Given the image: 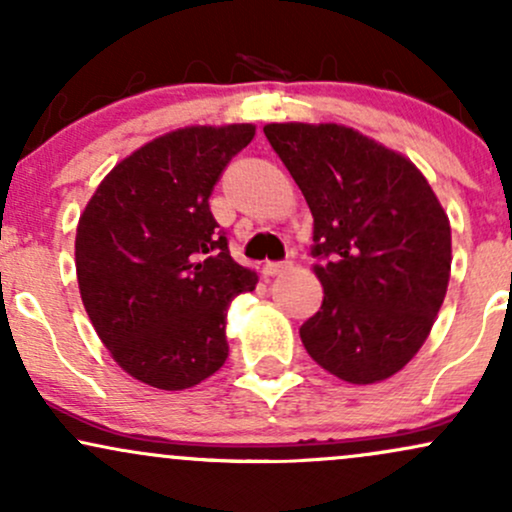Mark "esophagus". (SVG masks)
<instances>
[{
    "instance_id": "1",
    "label": "esophagus",
    "mask_w": 512,
    "mask_h": 512,
    "mask_svg": "<svg viewBox=\"0 0 512 512\" xmlns=\"http://www.w3.org/2000/svg\"><path fill=\"white\" fill-rule=\"evenodd\" d=\"M289 267H291L289 262H267L262 267V272H264V276H276V274L286 272V269H289Z\"/></svg>"
}]
</instances>
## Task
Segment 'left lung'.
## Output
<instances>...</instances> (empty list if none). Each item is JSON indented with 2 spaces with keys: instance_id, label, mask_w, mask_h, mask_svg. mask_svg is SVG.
<instances>
[{
  "instance_id": "obj_1",
  "label": "left lung",
  "mask_w": 512,
  "mask_h": 512,
  "mask_svg": "<svg viewBox=\"0 0 512 512\" xmlns=\"http://www.w3.org/2000/svg\"><path fill=\"white\" fill-rule=\"evenodd\" d=\"M313 211L325 298L303 322L313 361L354 385L390 378L426 342L450 281V221L421 170L344 125H267Z\"/></svg>"
}]
</instances>
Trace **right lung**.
Listing matches in <instances>:
<instances>
[{
    "label": "right lung",
    "instance_id": "1",
    "mask_svg": "<svg viewBox=\"0 0 512 512\" xmlns=\"http://www.w3.org/2000/svg\"><path fill=\"white\" fill-rule=\"evenodd\" d=\"M252 125L185 127L105 175L76 226V279L98 337L125 373L187 390L228 358L226 313L257 274L228 252L209 209Z\"/></svg>",
    "mask_w": 512,
    "mask_h": 512
}]
</instances>
